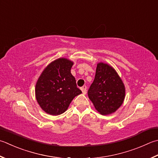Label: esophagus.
<instances>
[{
  "label": "esophagus",
  "instance_id": "obj_1",
  "mask_svg": "<svg viewBox=\"0 0 158 158\" xmlns=\"http://www.w3.org/2000/svg\"><path fill=\"white\" fill-rule=\"evenodd\" d=\"M80 89H81L83 94H86V93H87V87L86 86H83V87L80 88Z\"/></svg>",
  "mask_w": 158,
  "mask_h": 158
}]
</instances>
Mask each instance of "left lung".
Returning <instances> with one entry per match:
<instances>
[{"instance_id":"1","label":"left lung","mask_w":158,"mask_h":158,"mask_svg":"<svg viewBox=\"0 0 158 158\" xmlns=\"http://www.w3.org/2000/svg\"><path fill=\"white\" fill-rule=\"evenodd\" d=\"M88 96L100 114H111L123 105L125 87L114 68L108 64L99 62Z\"/></svg>"}]
</instances>
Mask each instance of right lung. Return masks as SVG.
I'll return each instance as SVG.
<instances>
[{"mask_svg": "<svg viewBox=\"0 0 158 158\" xmlns=\"http://www.w3.org/2000/svg\"><path fill=\"white\" fill-rule=\"evenodd\" d=\"M73 62L56 59L47 65L35 85V98L44 111L52 115L63 114L71 101L82 93L71 73Z\"/></svg>", "mask_w": 158, "mask_h": 158, "instance_id": "1", "label": "right lung"}]
</instances>
